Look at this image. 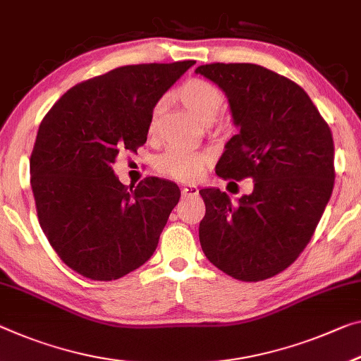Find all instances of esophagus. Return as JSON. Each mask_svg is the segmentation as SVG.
I'll list each match as a JSON object with an SVG mask.
<instances>
[{
  "label": "esophagus",
  "instance_id": "obj_1",
  "mask_svg": "<svg viewBox=\"0 0 361 361\" xmlns=\"http://www.w3.org/2000/svg\"><path fill=\"white\" fill-rule=\"evenodd\" d=\"M193 197H198V188L195 185H185L182 188V198L187 200Z\"/></svg>",
  "mask_w": 361,
  "mask_h": 361
}]
</instances>
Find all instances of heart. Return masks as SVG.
Returning a JSON list of instances; mask_svg holds the SVG:
<instances>
[{"label":"heart","instance_id":"heart-1","mask_svg":"<svg viewBox=\"0 0 361 361\" xmlns=\"http://www.w3.org/2000/svg\"><path fill=\"white\" fill-rule=\"evenodd\" d=\"M177 98L195 118H198L204 124L212 123L224 103L223 92L214 84H212V82L198 79V77H192V79L185 80L184 84L177 88ZM164 103L166 98L158 99L154 103L152 113H149L148 132L152 135L158 129ZM207 163V154L184 147H169L154 159V166H157L159 173L182 182L195 180L203 173Z\"/></svg>","mask_w":361,"mask_h":361}]
</instances>
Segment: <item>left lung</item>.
I'll return each instance as SVG.
<instances>
[{
    "label": "left lung",
    "instance_id": "obj_1",
    "mask_svg": "<svg viewBox=\"0 0 361 361\" xmlns=\"http://www.w3.org/2000/svg\"><path fill=\"white\" fill-rule=\"evenodd\" d=\"M224 92L238 134L224 145L216 174L253 179L231 202L202 188L207 213L202 250L238 281H263L290 266L318 226L334 187V142L302 87L262 66L204 64L195 69Z\"/></svg>",
    "mask_w": 361,
    "mask_h": 361
}]
</instances>
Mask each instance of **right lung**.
Here are the masks:
<instances>
[{
    "label": "right lung",
    "mask_w": 361,
    "mask_h": 361,
    "mask_svg": "<svg viewBox=\"0 0 361 361\" xmlns=\"http://www.w3.org/2000/svg\"><path fill=\"white\" fill-rule=\"evenodd\" d=\"M195 61L123 66L72 87L43 118L30 157L38 221L75 273L119 279L148 262L179 202L174 182L121 184V149L147 142L154 103Z\"/></svg>",
    "instance_id": "obj_1"
}]
</instances>
